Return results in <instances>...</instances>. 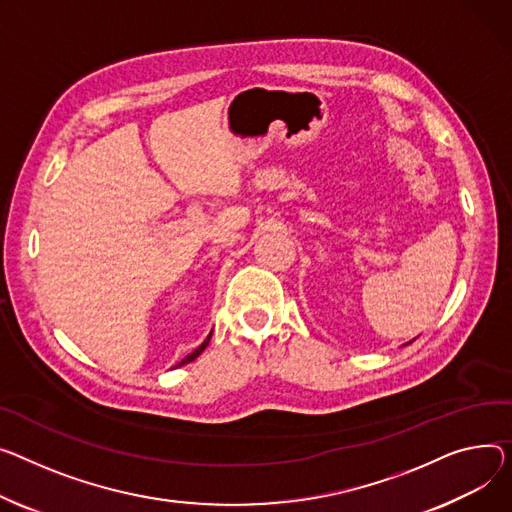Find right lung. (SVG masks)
Instances as JSON below:
<instances>
[{"instance_id":"obj_1","label":"right lung","mask_w":512,"mask_h":512,"mask_svg":"<svg viewBox=\"0 0 512 512\" xmlns=\"http://www.w3.org/2000/svg\"><path fill=\"white\" fill-rule=\"evenodd\" d=\"M210 339H212V333H210V335H208L206 339H203V344H201L199 348H195V350H193L191 354H187V356H185V358H183V360H181L179 364H175V368H179V366H183V364H189V362H193V360H195V358H197V356H199V354H201L203 350H206V348H208V344H210Z\"/></svg>"}]
</instances>
